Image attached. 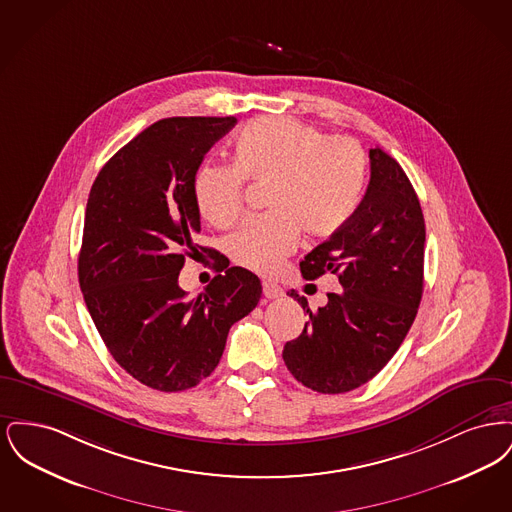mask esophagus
Listing matches in <instances>:
<instances>
[{
  "mask_svg": "<svg viewBox=\"0 0 512 512\" xmlns=\"http://www.w3.org/2000/svg\"><path fill=\"white\" fill-rule=\"evenodd\" d=\"M263 293L268 299H278V297L284 295V290L274 282H263Z\"/></svg>",
  "mask_w": 512,
  "mask_h": 512,
  "instance_id": "esophagus-1",
  "label": "esophagus"
}]
</instances>
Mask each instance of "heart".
<instances>
[{
  "instance_id": "obj_1",
  "label": "heart",
  "mask_w": 512,
  "mask_h": 512,
  "mask_svg": "<svg viewBox=\"0 0 512 512\" xmlns=\"http://www.w3.org/2000/svg\"><path fill=\"white\" fill-rule=\"evenodd\" d=\"M230 165L195 172L197 211L217 228L234 224L244 209V180L268 182L270 213L240 226L226 251L259 274L274 272L301 236L328 238L355 215L366 184V155L351 138H330L307 122L259 117L232 144Z\"/></svg>"
}]
</instances>
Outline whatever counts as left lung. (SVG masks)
<instances>
[{
  "label": "left lung",
  "mask_w": 512,
  "mask_h": 512,
  "mask_svg": "<svg viewBox=\"0 0 512 512\" xmlns=\"http://www.w3.org/2000/svg\"><path fill=\"white\" fill-rule=\"evenodd\" d=\"M370 182L355 215L299 263L305 280L332 272L341 290L309 309V322L284 345L288 370L318 393H345L388 365L413 326L424 286L426 226L413 184L401 165L374 147Z\"/></svg>",
  "instance_id": "8db88e82"
}]
</instances>
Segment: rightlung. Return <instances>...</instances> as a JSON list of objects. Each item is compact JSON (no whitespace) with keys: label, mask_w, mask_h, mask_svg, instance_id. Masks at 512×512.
<instances>
[{"label":"right lung","mask_w":512,"mask_h":512,"mask_svg":"<svg viewBox=\"0 0 512 512\" xmlns=\"http://www.w3.org/2000/svg\"><path fill=\"white\" fill-rule=\"evenodd\" d=\"M234 117L153 122L119 149L92 184L78 255L86 307L113 359L159 391L197 386L219 365L228 330L261 299V280L216 251L218 275L186 300L177 274L201 230L194 178Z\"/></svg>","instance_id":"1"}]
</instances>
